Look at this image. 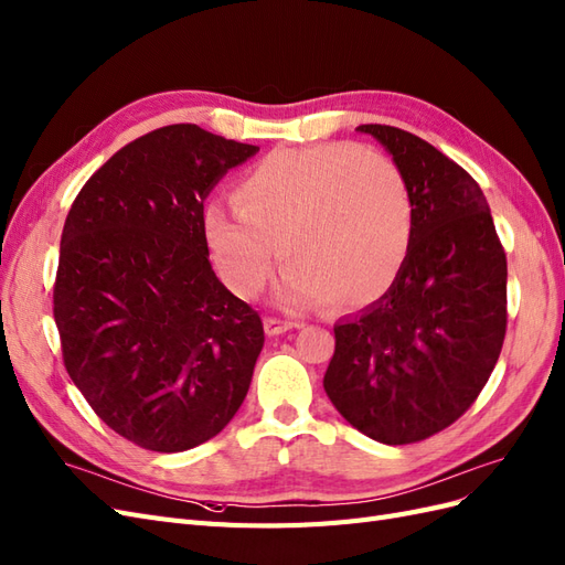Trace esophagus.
<instances>
[{
  "label": "esophagus",
  "instance_id": "esophagus-1",
  "mask_svg": "<svg viewBox=\"0 0 565 565\" xmlns=\"http://www.w3.org/2000/svg\"><path fill=\"white\" fill-rule=\"evenodd\" d=\"M300 324L298 321H291V319H279V317H267L265 319V331L269 335H279V333H286L291 329H298Z\"/></svg>",
  "mask_w": 565,
  "mask_h": 565
}]
</instances>
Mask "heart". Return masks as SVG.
<instances>
[{"mask_svg": "<svg viewBox=\"0 0 565 565\" xmlns=\"http://www.w3.org/2000/svg\"><path fill=\"white\" fill-rule=\"evenodd\" d=\"M234 203H205L201 232L222 281L244 298L260 294L281 246L291 260L279 288L286 305L312 308L333 296L364 308L393 286L412 246L405 174L364 143L271 151L241 177Z\"/></svg>", "mask_w": 565, "mask_h": 565, "instance_id": "heart-1", "label": "heart"}]
</instances>
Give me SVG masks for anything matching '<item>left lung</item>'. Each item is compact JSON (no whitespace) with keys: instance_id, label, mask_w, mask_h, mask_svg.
<instances>
[{"instance_id":"obj_1","label":"left lung","mask_w":565,"mask_h":565,"mask_svg":"<svg viewBox=\"0 0 565 565\" xmlns=\"http://www.w3.org/2000/svg\"><path fill=\"white\" fill-rule=\"evenodd\" d=\"M358 130L405 174L414 232L391 291L333 327L324 391L369 438L412 445L486 388L507 333V255L478 182L452 158L399 127Z\"/></svg>"}]
</instances>
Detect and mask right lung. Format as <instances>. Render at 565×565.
Instances as JSON below:
<instances>
[{
  "instance_id": "1",
  "label": "right lung",
  "mask_w": 565,
  "mask_h": 565,
  "mask_svg": "<svg viewBox=\"0 0 565 565\" xmlns=\"http://www.w3.org/2000/svg\"><path fill=\"white\" fill-rule=\"evenodd\" d=\"M255 151L191 122L158 127L89 177L63 224V364L94 414L151 452L215 438L265 345L260 315L215 277L201 232L207 193Z\"/></svg>"
}]
</instances>
